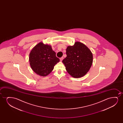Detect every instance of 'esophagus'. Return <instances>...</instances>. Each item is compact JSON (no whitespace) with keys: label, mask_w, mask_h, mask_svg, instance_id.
<instances>
[{"label":"esophagus","mask_w":123,"mask_h":123,"mask_svg":"<svg viewBox=\"0 0 123 123\" xmlns=\"http://www.w3.org/2000/svg\"><path fill=\"white\" fill-rule=\"evenodd\" d=\"M63 59V57H61L60 58V61H62V60Z\"/></svg>","instance_id":"1"}]
</instances>
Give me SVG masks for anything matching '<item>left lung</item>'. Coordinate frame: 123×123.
<instances>
[{"mask_svg": "<svg viewBox=\"0 0 123 123\" xmlns=\"http://www.w3.org/2000/svg\"><path fill=\"white\" fill-rule=\"evenodd\" d=\"M67 57L62 62L68 72L73 77L79 78L89 71L93 62L91 51L82 43L76 42L66 49Z\"/></svg>", "mask_w": 123, "mask_h": 123, "instance_id": "8db88e82", "label": "left lung"}]
</instances>
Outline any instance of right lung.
Returning a JSON list of instances; mask_svg holds the SVG:
<instances>
[{"instance_id":"obj_1","label":"right lung","mask_w":123,"mask_h":123,"mask_svg":"<svg viewBox=\"0 0 123 123\" xmlns=\"http://www.w3.org/2000/svg\"><path fill=\"white\" fill-rule=\"evenodd\" d=\"M29 61L31 68L36 74L45 76L52 71L60 59L56 56L51 46L41 42L31 51Z\"/></svg>"}]
</instances>
